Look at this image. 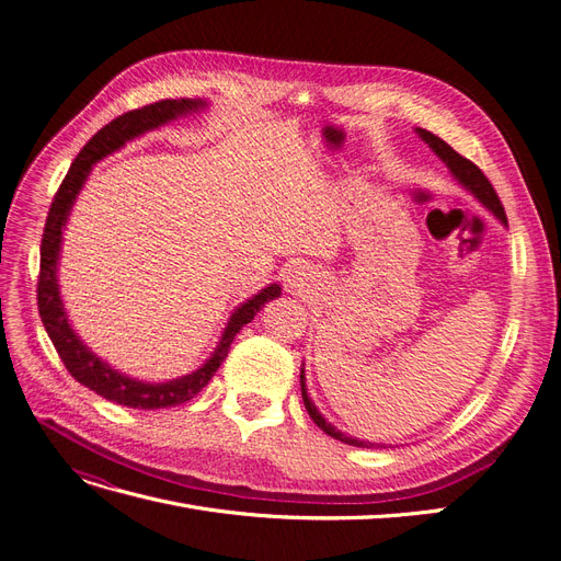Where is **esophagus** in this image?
Here are the masks:
<instances>
[{
  "mask_svg": "<svg viewBox=\"0 0 561 561\" xmlns=\"http://www.w3.org/2000/svg\"><path fill=\"white\" fill-rule=\"evenodd\" d=\"M299 271H295V274L290 276V278H287V283H290V287H299Z\"/></svg>",
  "mask_w": 561,
  "mask_h": 561,
  "instance_id": "esophagus-1",
  "label": "esophagus"
}]
</instances>
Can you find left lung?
<instances>
[{
    "mask_svg": "<svg viewBox=\"0 0 561 561\" xmlns=\"http://www.w3.org/2000/svg\"><path fill=\"white\" fill-rule=\"evenodd\" d=\"M416 133L421 135L423 140L428 142V147L435 151V154L447 163V168L454 173V178H456L458 182H461V184L466 186V190H470L474 196H478V198L484 203V206L501 219L503 225H507L503 203H501L496 190H494V186H491V182L486 180V175L480 171V168L474 165L470 159L458 154V151H454L443 138H437V135H433L431 130L416 128ZM299 381H301V400H304V407H307L309 416L313 419V423H316V426H318L322 433H328L330 437L339 439V443H344V445H353V447H375L371 443H365V439H355V437H351V435H344L342 431H336V428L332 426V423H328L325 419H322L320 412L316 410V404H313L311 398L307 396V379H304V369H301V375H299Z\"/></svg>",
    "mask_w": 561,
    "mask_h": 561,
    "instance_id": "obj_1",
    "label": "left lung"
}]
</instances>
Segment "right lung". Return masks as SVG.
Masks as SVG:
<instances>
[{"label": "right lung", "mask_w": 561, "mask_h": 561, "mask_svg": "<svg viewBox=\"0 0 561 561\" xmlns=\"http://www.w3.org/2000/svg\"><path fill=\"white\" fill-rule=\"evenodd\" d=\"M201 107H206V103L192 98L159 100V103H151L140 110H130L122 116H116L114 122L100 128L93 138L83 145L79 157L72 161L70 171H67L62 184L58 186L54 203H50L46 225H44L37 307L50 342H54L67 371H70L81 386L95 390V393L103 396L105 400L133 407V410H163V407H175L192 400L203 386H208V381L215 377L217 367L225 363L233 336L239 334V330L248 325V322L257 316V311H262L266 301L276 299L280 295L278 285H268L260 295H254L252 299L241 304V307L236 309L233 316L229 318L225 334L219 339L210 360L203 367H198L196 371H192V375L165 381V383H145V381H135L126 375H118V371L112 369L107 363L95 358V355L89 351V346H83L81 339L70 328V322H67L60 293H58V280H56L62 227L67 222V217H70L75 198L83 186V182H87L93 163L112 154V151H116L118 147H124L128 140L138 138V135L151 128H159L168 122H175L178 116L196 112Z\"/></svg>", "instance_id": "obj_1"}]
</instances>
